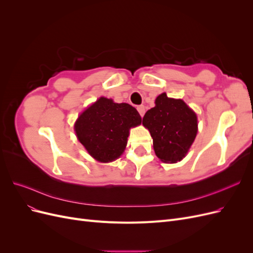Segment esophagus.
<instances>
[{"mask_svg":"<svg viewBox=\"0 0 253 253\" xmlns=\"http://www.w3.org/2000/svg\"><path fill=\"white\" fill-rule=\"evenodd\" d=\"M137 111L139 112L140 116H141V117H143L144 112H145V110H144V106H143V105H139V106H137Z\"/></svg>","mask_w":253,"mask_h":253,"instance_id":"34e87169","label":"esophagus"}]
</instances>
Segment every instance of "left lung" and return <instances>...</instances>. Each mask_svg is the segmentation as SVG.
<instances>
[{
  "mask_svg": "<svg viewBox=\"0 0 253 253\" xmlns=\"http://www.w3.org/2000/svg\"><path fill=\"white\" fill-rule=\"evenodd\" d=\"M155 104L145 113L142 125L151 133L156 156L165 163L179 162L196 137V115L181 99L166 93L156 98Z\"/></svg>",
  "mask_w": 253,
  "mask_h": 253,
  "instance_id": "obj_1",
  "label": "left lung"
}]
</instances>
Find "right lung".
I'll return each instance as SVG.
<instances>
[{
	"label": "right lung",
	"instance_id": "obj_1",
	"mask_svg": "<svg viewBox=\"0 0 253 253\" xmlns=\"http://www.w3.org/2000/svg\"><path fill=\"white\" fill-rule=\"evenodd\" d=\"M140 124V115L132 105L101 97L80 115L75 131L90 156L109 163L125 151L128 129Z\"/></svg>",
	"mask_w": 253,
	"mask_h": 253
}]
</instances>
